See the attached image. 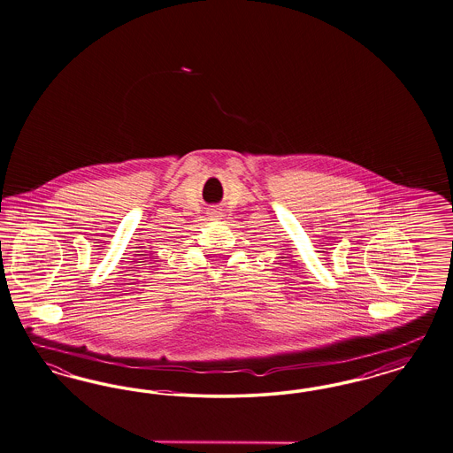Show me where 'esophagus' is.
Wrapping results in <instances>:
<instances>
[{
	"label": "esophagus",
	"mask_w": 453,
	"mask_h": 453,
	"mask_svg": "<svg viewBox=\"0 0 453 453\" xmlns=\"http://www.w3.org/2000/svg\"><path fill=\"white\" fill-rule=\"evenodd\" d=\"M216 218H218V216H216Z\"/></svg>",
	"instance_id": "34e87169"
}]
</instances>
